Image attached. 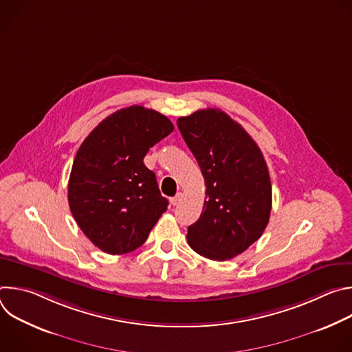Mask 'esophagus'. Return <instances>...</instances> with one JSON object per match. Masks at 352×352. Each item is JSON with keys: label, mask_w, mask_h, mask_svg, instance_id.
Returning <instances> with one entry per match:
<instances>
[{"label": "esophagus", "mask_w": 352, "mask_h": 352, "mask_svg": "<svg viewBox=\"0 0 352 352\" xmlns=\"http://www.w3.org/2000/svg\"><path fill=\"white\" fill-rule=\"evenodd\" d=\"M181 200H182V193L179 192V193H177L174 197H171V205H173V206H178V205L181 204Z\"/></svg>", "instance_id": "esophagus-1"}]
</instances>
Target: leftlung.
<instances>
[{
  "instance_id": "left-lung-1",
  "label": "left lung",
  "mask_w": 352,
  "mask_h": 352,
  "mask_svg": "<svg viewBox=\"0 0 352 352\" xmlns=\"http://www.w3.org/2000/svg\"><path fill=\"white\" fill-rule=\"evenodd\" d=\"M206 182L204 210L188 227L196 254L227 261L261 238L272 210V182L256 142L219 109L177 120Z\"/></svg>"
}]
</instances>
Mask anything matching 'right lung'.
I'll return each mask as SVG.
<instances>
[{
	"label": "right lung",
	"mask_w": 352,
	"mask_h": 352,
	"mask_svg": "<svg viewBox=\"0 0 352 352\" xmlns=\"http://www.w3.org/2000/svg\"><path fill=\"white\" fill-rule=\"evenodd\" d=\"M173 131L166 116L131 106L103 120L80 144L68 182L69 209L103 252L138 249L167 210L168 200L143 159Z\"/></svg>",
	"instance_id": "obj_1"
}]
</instances>
